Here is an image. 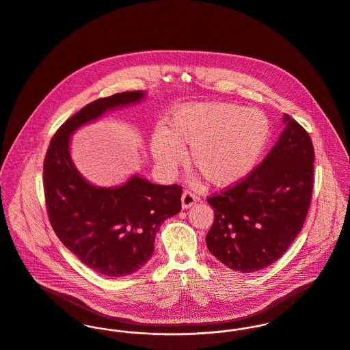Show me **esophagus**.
I'll list each match as a JSON object with an SVG mask.
<instances>
[{
	"label": "esophagus",
	"mask_w": 350,
	"mask_h": 350,
	"mask_svg": "<svg viewBox=\"0 0 350 350\" xmlns=\"http://www.w3.org/2000/svg\"><path fill=\"white\" fill-rule=\"evenodd\" d=\"M197 201H198V197L194 196L191 191H185L181 196V204H183V208L185 209L191 208Z\"/></svg>",
	"instance_id": "obj_1"
}]
</instances>
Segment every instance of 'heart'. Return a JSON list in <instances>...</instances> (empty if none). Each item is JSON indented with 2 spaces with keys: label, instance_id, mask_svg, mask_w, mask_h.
Wrapping results in <instances>:
<instances>
[{
  "label": "heart",
  "instance_id": "heart-1",
  "mask_svg": "<svg viewBox=\"0 0 350 350\" xmlns=\"http://www.w3.org/2000/svg\"><path fill=\"white\" fill-rule=\"evenodd\" d=\"M267 117L255 109L224 102L194 103L174 109L163 130L150 137V152L165 170L188 161L208 184L219 188L241 181L256 165L270 139Z\"/></svg>",
  "mask_w": 350,
  "mask_h": 350
}]
</instances>
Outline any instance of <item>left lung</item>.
<instances>
[{
  "instance_id": "left-lung-1",
  "label": "left lung",
  "mask_w": 350,
  "mask_h": 350,
  "mask_svg": "<svg viewBox=\"0 0 350 350\" xmlns=\"http://www.w3.org/2000/svg\"><path fill=\"white\" fill-rule=\"evenodd\" d=\"M266 158L241 181L208 197L215 220L206 245L231 270L255 272L276 262L301 232L314 184L309 133L287 114Z\"/></svg>"
}]
</instances>
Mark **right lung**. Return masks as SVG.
<instances>
[{
	"mask_svg": "<svg viewBox=\"0 0 350 350\" xmlns=\"http://www.w3.org/2000/svg\"><path fill=\"white\" fill-rule=\"evenodd\" d=\"M144 98L142 91H127L88 103L59 127L44 159V193L53 231L83 265L109 278L146 265L162 221L181 211L183 188L157 185L139 176L116 188L94 187L71 159L70 137L106 111Z\"/></svg>",
	"mask_w": 350,
	"mask_h": 350,
	"instance_id": "right-lung-1",
	"label": "right lung"
}]
</instances>
